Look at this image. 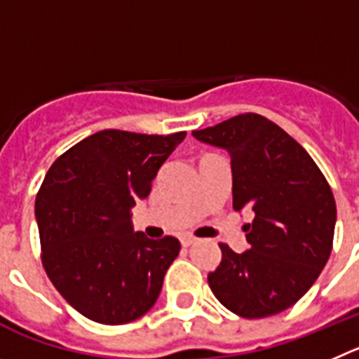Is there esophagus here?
<instances>
[{
	"label": "esophagus",
	"instance_id": "1",
	"mask_svg": "<svg viewBox=\"0 0 359 359\" xmlns=\"http://www.w3.org/2000/svg\"><path fill=\"white\" fill-rule=\"evenodd\" d=\"M180 243H182V247H189V245L195 243V238H191V236H182Z\"/></svg>",
	"mask_w": 359,
	"mask_h": 359
}]
</instances>
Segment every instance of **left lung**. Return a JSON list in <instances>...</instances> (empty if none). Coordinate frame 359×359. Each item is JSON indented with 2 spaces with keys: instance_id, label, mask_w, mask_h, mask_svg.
I'll use <instances>...</instances> for the list:
<instances>
[{
  "instance_id": "obj_1",
  "label": "left lung",
  "mask_w": 359,
  "mask_h": 359,
  "mask_svg": "<svg viewBox=\"0 0 359 359\" xmlns=\"http://www.w3.org/2000/svg\"><path fill=\"white\" fill-rule=\"evenodd\" d=\"M193 135L229 151L232 208L254 212L243 227V254L219 243L222 261L208 276L211 292L243 318L288 309L331 256L337 224L331 186L308 151L264 116L238 114Z\"/></svg>"
}]
</instances>
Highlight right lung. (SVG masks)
<instances>
[{
  "label": "right lung",
  "instance_id": "1",
  "mask_svg": "<svg viewBox=\"0 0 359 359\" xmlns=\"http://www.w3.org/2000/svg\"><path fill=\"white\" fill-rule=\"evenodd\" d=\"M184 137L100 130L48 170L35 198L41 261L57 292L89 320L128 324L156 304L180 243L134 232L130 209L150 195Z\"/></svg>",
  "mask_w": 359,
  "mask_h": 359
}]
</instances>
